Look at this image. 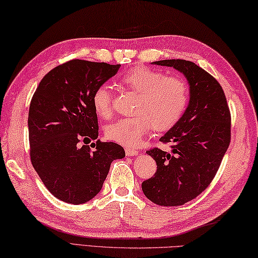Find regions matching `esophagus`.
<instances>
[{
	"label": "esophagus",
	"instance_id": "esophagus-1",
	"mask_svg": "<svg viewBox=\"0 0 258 258\" xmlns=\"http://www.w3.org/2000/svg\"><path fill=\"white\" fill-rule=\"evenodd\" d=\"M125 154L127 156H136L139 155V151L133 150V149H125Z\"/></svg>",
	"mask_w": 258,
	"mask_h": 258
}]
</instances>
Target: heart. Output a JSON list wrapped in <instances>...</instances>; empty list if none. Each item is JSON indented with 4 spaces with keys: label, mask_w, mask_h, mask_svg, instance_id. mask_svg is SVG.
<instances>
[{
    "label": "heart",
    "mask_w": 258,
    "mask_h": 258,
    "mask_svg": "<svg viewBox=\"0 0 258 258\" xmlns=\"http://www.w3.org/2000/svg\"><path fill=\"white\" fill-rule=\"evenodd\" d=\"M119 83L138 94L134 116L117 119L105 127L107 138L122 145L140 144L152 126L155 131L171 128L182 117L187 106L188 85L178 76H166L162 71L139 67L120 76ZM92 104L98 116L111 117L112 92L107 84L96 87L92 95Z\"/></svg>",
    "instance_id": "heart-1"
}]
</instances>
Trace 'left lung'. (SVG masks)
<instances>
[{"instance_id": "8db88e82", "label": "left lung", "mask_w": 258, "mask_h": 258, "mask_svg": "<svg viewBox=\"0 0 258 258\" xmlns=\"http://www.w3.org/2000/svg\"><path fill=\"white\" fill-rule=\"evenodd\" d=\"M152 64L183 73L189 85V102L176 124L160 139L171 152L146 153L157 165L154 176L142 183L144 195L161 206L183 205L206 189L221 165L231 142V113L220 83L185 59H163Z\"/></svg>"}]
</instances>
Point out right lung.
Masks as SVG:
<instances>
[{
	"label": "right lung",
	"instance_id": "1",
	"mask_svg": "<svg viewBox=\"0 0 258 258\" xmlns=\"http://www.w3.org/2000/svg\"><path fill=\"white\" fill-rule=\"evenodd\" d=\"M120 65L72 59L50 71L38 84L29 111L31 162L43 184L58 200L79 205L102 189L114 160L125 157L113 142L98 136L92 95Z\"/></svg>",
	"mask_w": 258,
	"mask_h": 258
}]
</instances>
